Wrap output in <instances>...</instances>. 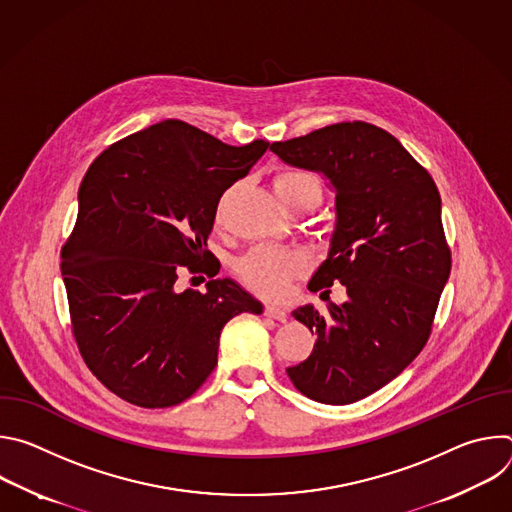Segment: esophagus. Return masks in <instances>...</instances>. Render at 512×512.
<instances>
[{
  "label": "esophagus",
  "instance_id": "obj_1",
  "mask_svg": "<svg viewBox=\"0 0 512 512\" xmlns=\"http://www.w3.org/2000/svg\"><path fill=\"white\" fill-rule=\"evenodd\" d=\"M265 316H269V318H273V320H277V322H285L287 320V310L285 308H279V306H265Z\"/></svg>",
  "mask_w": 512,
  "mask_h": 512
}]
</instances>
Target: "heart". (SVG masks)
I'll return each instance as SVG.
<instances>
[{"instance_id":"1","label":"heart","mask_w":512,"mask_h":512,"mask_svg":"<svg viewBox=\"0 0 512 512\" xmlns=\"http://www.w3.org/2000/svg\"><path fill=\"white\" fill-rule=\"evenodd\" d=\"M273 190L285 206L304 194L320 196V186L316 178L298 168H283L275 172ZM229 196H231V190H227L216 204V210H214L216 223L223 221ZM304 265H306L304 257L296 251L277 249V247H255L237 261V273L241 275L243 283L253 291H257V294L265 298H279L285 294L287 283L304 269Z\"/></svg>"}]
</instances>
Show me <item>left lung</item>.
I'll use <instances>...</instances> for the list:
<instances>
[{
	"label": "left lung",
	"mask_w": 512,
	"mask_h": 512,
	"mask_svg": "<svg viewBox=\"0 0 512 512\" xmlns=\"http://www.w3.org/2000/svg\"><path fill=\"white\" fill-rule=\"evenodd\" d=\"M271 152L336 188L330 253L308 285L328 312H294L318 340L287 377L314 401L348 405L393 381L431 334L452 269L442 198L397 137L373 123L326 125L275 141ZM334 280L347 287L342 307L329 302Z\"/></svg>",
	"instance_id": "left-lung-1"
}]
</instances>
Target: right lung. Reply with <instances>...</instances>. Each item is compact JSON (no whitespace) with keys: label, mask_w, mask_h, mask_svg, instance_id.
Masks as SVG:
<instances>
[{"label":"right lung","mask_w":512,"mask_h":512,"mask_svg":"<svg viewBox=\"0 0 512 512\" xmlns=\"http://www.w3.org/2000/svg\"><path fill=\"white\" fill-rule=\"evenodd\" d=\"M267 148L168 119L111 143L89 166L60 269L79 352L127 403L186 401L214 371L225 324L261 314L233 279H210L206 291H178L176 279L182 267L218 273L200 263L216 204Z\"/></svg>","instance_id":"1"}]
</instances>
